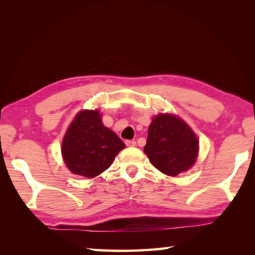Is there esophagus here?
Instances as JSON below:
<instances>
[{"mask_svg": "<svg viewBox=\"0 0 255 255\" xmlns=\"http://www.w3.org/2000/svg\"><path fill=\"white\" fill-rule=\"evenodd\" d=\"M126 145L128 147H133V146H136V141L135 140H126Z\"/></svg>", "mask_w": 255, "mask_h": 255, "instance_id": "esophagus-1", "label": "esophagus"}]
</instances>
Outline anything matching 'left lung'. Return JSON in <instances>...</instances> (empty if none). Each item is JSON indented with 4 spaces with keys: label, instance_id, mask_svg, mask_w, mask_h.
I'll return each instance as SVG.
<instances>
[{
    "label": "left lung",
    "instance_id": "left-lung-1",
    "mask_svg": "<svg viewBox=\"0 0 255 255\" xmlns=\"http://www.w3.org/2000/svg\"><path fill=\"white\" fill-rule=\"evenodd\" d=\"M144 152L162 173L176 176L196 163L199 140L178 116L159 114L149 125Z\"/></svg>",
    "mask_w": 255,
    "mask_h": 255
}]
</instances>
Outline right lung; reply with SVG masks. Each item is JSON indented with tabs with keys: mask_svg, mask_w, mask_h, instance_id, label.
Returning a JSON list of instances; mask_svg holds the SVG:
<instances>
[{
	"mask_svg": "<svg viewBox=\"0 0 255 255\" xmlns=\"http://www.w3.org/2000/svg\"><path fill=\"white\" fill-rule=\"evenodd\" d=\"M124 141L102 124L100 111L82 110L62 141V155L72 173L94 178L109 167Z\"/></svg>",
	"mask_w": 255,
	"mask_h": 255,
	"instance_id": "obj_1",
	"label": "right lung"
}]
</instances>
